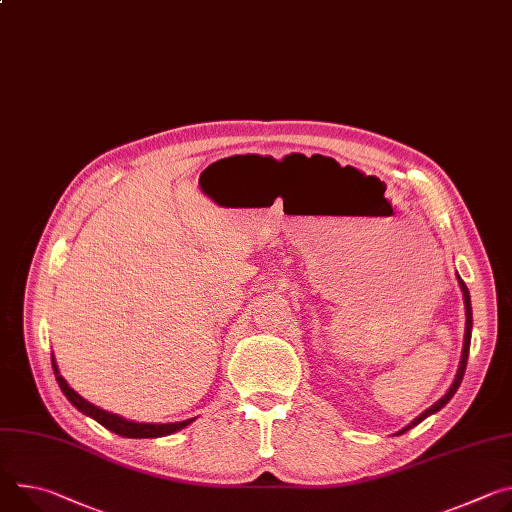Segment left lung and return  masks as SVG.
<instances>
[{
	"label": "left lung",
	"instance_id": "obj_1",
	"mask_svg": "<svg viewBox=\"0 0 512 512\" xmlns=\"http://www.w3.org/2000/svg\"><path fill=\"white\" fill-rule=\"evenodd\" d=\"M457 282H459V288H461V294H463V306H466V335H463L461 359H459V367H457V374H455V378H453V384L449 386V390L445 392V396H443V398H439L433 406H429L425 412L418 414L410 425H406L404 429H400V431H398V433H394V435H402V433H406L408 429L416 427L418 423H423L427 416H431V414L439 412V410H441V408H443V406L453 398V394L457 392V388H459V384H461V380H463V374H466L468 355H470V343H472V324H474V320H472V300H470V290H468V286H466V284H463V280H461L459 275H457Z\"/></svg>",
	"mask_w": 512,
	"mask_h": 512
}]
</instances>
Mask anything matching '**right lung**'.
I'll list each match as a JSON object with an SVG mask.
<instances>
[{
    "label": "right lung",
    "mask_w": 512,
    "mask_h": 512,
    "mask_svg": "<svg viewBox=\"0 0 512 512\" xmlns=\"http://www.w3.org/2000/svg\"><path fill=\"white\" fill-rule=\"evenodd\" d=\"M51 361H53V371H55V378L63 390V394L67 396V400L83 414L91 416L94 421H98L102 427H106L108 431L120 435V437H128V439H155V437H165V435H171V433H177L181 431L183 427H188L190 423H194L196 418H188V421H179V423H134V421H128V418L120 416V414H114V412H108L104 408H98L96 404L87 402L85 398H81L67 382L65 378L61 376L59 371V365L55 361V355H51Z\"/></svg>",
    "instance_id": "1"
}]
</instances>
